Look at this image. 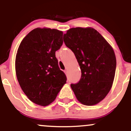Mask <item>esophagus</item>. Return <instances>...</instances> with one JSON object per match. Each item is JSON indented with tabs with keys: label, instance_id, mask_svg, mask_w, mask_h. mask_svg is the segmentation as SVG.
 Returning <instances> with one entry per match:
<instances>
[{
	"label": "esophagus",
	"instance_id": "esophagus-1",
	"mask_svg": "<svg viewBox=\"0 0 131 131\" xmlns=\"http://www.w3.org/2000/svg\"><path fill=\"white\" fill-rule=\"evenodd\" d=\"M64 73H65V74H67V75L68 74V71H67V70H64Z\"/></svg>",
	"mask_w": 131,
	"mask_h": 131
}]
</instances>
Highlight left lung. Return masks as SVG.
<instances>
[{
	"label": "left lung",
	"instance_id": "8db88e82",
	"mask_svg": "<svg viewBox=\"0 0 131 131\" xmlns=\"http://www.w3.org/2000/svg\"><path fill=\"white\" fill-rule=\"evenodd\" d=\"M66 46L74 53L81 77L71 88L82 104L96 105L105 98L115 78L116 60L112 46L97 30L73 28L63 36Z\"/></svg>",
	"mask_w": 131,
	"mask_h": 131
}]
</instances>
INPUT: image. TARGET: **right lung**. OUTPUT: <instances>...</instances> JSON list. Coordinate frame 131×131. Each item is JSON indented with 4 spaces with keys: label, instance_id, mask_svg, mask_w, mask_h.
Returning <instances> with one entry per match:
<instances>
[{
    "label": "right lung",
    "instance_id": "add662e5",
    "mask_svg": "<svg viewBox=\"0 0 131 131\" xmlns=\"http://www.w3.org/2000/svg\"><path fill=\"white\" fill-rule=\"evenodd\" d=\"M63 42L62 31L38 28L28 33L19 45L16 77L23 91L36 104H50L67 82L55 57Z\"/></svg>",
    "mask_w": 131,
    "mask_h": 131
}]
</instances>
